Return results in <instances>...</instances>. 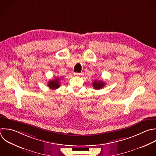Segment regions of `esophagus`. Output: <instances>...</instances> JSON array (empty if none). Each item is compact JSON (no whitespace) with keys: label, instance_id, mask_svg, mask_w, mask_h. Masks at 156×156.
Segmentation results:
<instances>
[{"label":"esophagus","instance_id":"esophagus-1","mask_svg":"<svg viewBox=\"0 0 156 156\" xmlns=\"http://www.w3.org/2000/svg\"><path fill=\"white\" fill-rule=\"evenodd\" d=\"M74 74L75 76H79L81 74H80V73H74Z\"/></svg>","mask_w":156,"mask_h":156}]
</instances>
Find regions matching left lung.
Returning a JSON list of instances; mask_svg holds the SVG:
<instances>
[{
  "mask_svg": "<svg viewBox=\"0 0 156 156\" xmlns=\"http://www.w3.org/2000/svg\"><path fill=\"white\" fill-rule=\"evenodd\" d=\"M105 82H102V81H99L97 80H94V82H93V87L94 89L96 90H99L101 89L102 88H103L105 86Z\"/></svg>",
  "mask_w": 156,
  "mask_h": 156,
  "instance_id": "8db88e82",
  "label": "left lung"
}]
</instances>
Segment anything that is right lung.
<instances>
[{
    "mask_svg": "<svg viewBox=\"0 0 156 156\" xmlns=\"http://www.w3.org/2000/svg\"><path fill=\"white\" fill-rule=\"evenodd\" d=\"M48 86L51 88V89H52V90H55V89H57L58 88L60 87V79L58 77L54 79V80H50L48 83Z\"/></svg>",
    "mask_w": 156,
    "mask_h": 156,
    "instance_id": "obj_1",
    "label": "right lung"
}]
</instances>
